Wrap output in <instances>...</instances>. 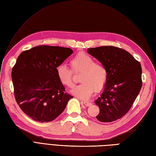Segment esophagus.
<instances>
[{
    "mask_svg": "<svg viewBox=\"0 0 156 156\" xmlns=\"http://www.w3.org/2000/svg\"><path fill=\"white\" fill-rule=\"evenodd\" d=\"M83 103H84V105L85 106H87V107H89V106H90L91 105V102H88V101H84L83 102Z\"/></svg>",
    "mask_w": 156,
    "mask_h": 156,
    "instance_id": "obj_1",
    "label": "esophagus"
}]
</instances>
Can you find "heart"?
<instances>
[{"label": "heart", "instance_id": "heart-1", "mask_svg": "<svg viewBox=\"0 0 156 156\" xmlns=\"http://www.w3.org/2000/svg\"><path fill=\"white\" fill-rule=\"evenodd\" d=\"M71 69L64 64L57 66L55 71L59 81L66 87L73 85V75L81 73L80 84L75 86L71 93L81 99H88L94 89L101 90L107 80L108 73L106 67L100 63L95 62L92 57L85 53H79L70 61Z\"/></svg>", "mask_w": 156, "mask_h": 156}]
</instances>
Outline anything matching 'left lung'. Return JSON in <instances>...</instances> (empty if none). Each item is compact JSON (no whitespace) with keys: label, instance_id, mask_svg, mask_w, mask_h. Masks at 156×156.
Instances as JSON below:
<instances>
[{"label":"left lung","instance_id":"8db88e82","mask_svg":"<svg viewBox=\"0 0 156 156\" xmlns=\"http://www.w3.org/2000/svg\"><path fill=\"white\" fill-rule=\"evenodd\" d=\"M87 51L107 70V80L95 101L100 109L96 116L101 122H111L130 111L142 86V67L130 53L111 45L89 48Z\"/></svg>","mask_w":156,"mask_h":156}]
</instances>
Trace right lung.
Wrapping results in <instances>:
<instances>
[{
    "instance_id": "1",
    "label": "right lung",
    "mask_w": 156,
    "mask_h": 156,
    "mask_svg": "<svg viewBox=\"0 0 156 156\" xmlns=\"http://www.w3.org/2000/svg\"><path fill=\"white\" fill-rule=\"evenodd\" d=\"M73 53L69 48L41 45L22 51L12 69L14 97L26 115L51 122L73 97L66 92L55 69Z\"/></svg>"
}]
</instances>
